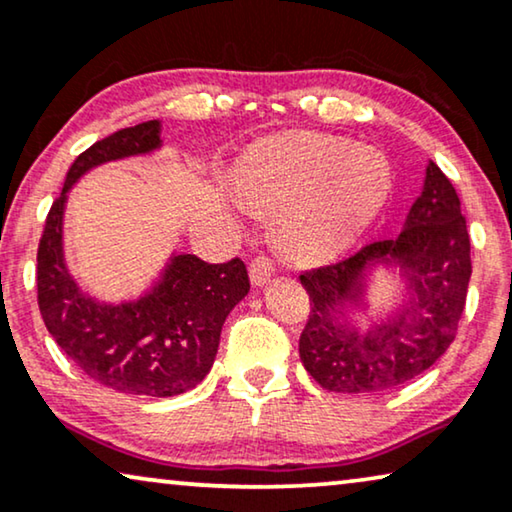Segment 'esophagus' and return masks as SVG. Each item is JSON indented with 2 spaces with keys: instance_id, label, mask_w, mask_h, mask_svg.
I'll use <instances>...</instances> for the list:
<instances>
[{
  "instance_id": "34e87169",
  "label": "esophagus",
  "mask_w": 512,
  "mask_h": 512,
  "mask_svg": "<svg viewBox=\"0 0 512 512\" xmlns=\"http://www.w3.org/2000/svg\"><path fill=\"white\" fill-rule=\"evenodd\" d=\"M273 273H276V266H273L269 257L259 255L253 259V262H250V280H253V285H257V287L269 283Z\"/></svg>"
}]
</instances>
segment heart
<instances>
[{
	"instance_id": "1",
	"label": "heart",
	"mask_w": 512,
	"mask_h": 512,
	"mask_svg": "<svg viewBox=\"0 0 512 512\" xmlns=\"http://www.w3.org/2000/svg\"><path fill=\"white\" fill-rule=\"evenodd\" d=\"M392 183L383 153L313 132L257 143L236 169L239 192L250 204L280 211V243L304 262H325L355 246L383 213Z\"/></svg>"
}]
</instances>
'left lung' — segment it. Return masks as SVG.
Returning a JSON list of instances; mask_svg holds the SVG:
<instances>
[{"mask_svg": "<svg viewBox=\"0 0 512 512\" xmlns=\"http://www.w3.org/2000/svg\"><path fill=\"white\" fill-rule=\"evenodd\" d=\"M378 265L400 271L407 299L392 316L359 330L347 311L365 305V283ZM299 280L311 299L299 355L325 390L385 392L420 376L455 341L471 280V241L448 176L429 162L399 236Z\"/></svg>", "mask_w": 512, "mask_h": 512, "instance_id": "left-lung-1", "label": "left lung"}]
</instances>
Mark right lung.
I'll return each instance as SVG.
<instances>
[{
	"instance_id": "add662e5",
	"label": "right lung",
	"mask_w": 512,
	"mask_h": 512,
	"mask_svg": "<svg viewBox=\"0 0 512 512\" xmlns=\"http://www.w3.org/2000/svg\"><path fill=\"white\" fill-rule=\"evenodd\" d=\"M160 134V120H148L78 155L50 206L37 253L39 311L55 343L99 385L141 397H176L197 387L211 371L227 315L250 290L239 257L208 264L174 255L143 297L120 304L85 294L69 273L62 248L69 190L99 164L153 153L162 146Z\"/></svg>"
}]
</instances>
